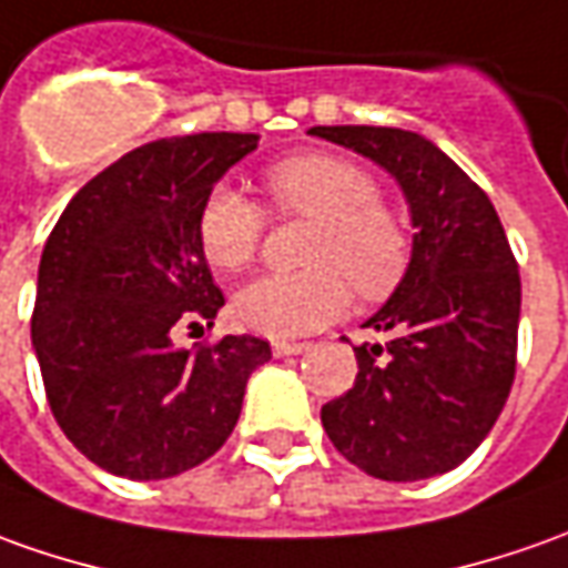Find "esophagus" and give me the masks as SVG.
<instances>
[{"label": "esophagus", "mask_w": 568, "mask_h": 568, "mask_svg": "<svg viewBox=\"0 0 568 568\" xmlns=\"http://www.w3.org/2000/svg\"><path fill=\"white\" fill-rule=\"evenodd\" d=\"M304 351H311L307 342H273V354L276 357H292V354H304Z\"/></svg>", "instance_id": "esophagus-1"}]
</instances>
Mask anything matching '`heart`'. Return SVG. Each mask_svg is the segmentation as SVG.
<instances>
[{"mask_svg":"<svg viewBox=\"0 0 568 568\" xmlns=\"http://www.w3.org/2000/svg\"><path fill=\"white\" fill-rule=\"evenodd\" d=\"M270 204L283 217H307L298 273H267L242 285L233 316L242 329L295 338L329 326L348 307V284L364 298L395 288L407 267V230L379 202V183L357 161L326 152L283 158L264 171ZM199 248L220 273L254 261L264 235V211L239 189L220 183L199 211Z\"/></svg>","mask_w":568,"mask_h":568,"instance_id":"1","label":"heart"}]
</instances>
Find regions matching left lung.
<instances>
[{
  "label": "left lung",
  "mask_w": 568,
  "mask_h": 568,
  "mask_svg": "<svg viewBox=\"0 0 568 568\" xmlns=\"http://www.w3.org/2000/svg\"><path fill=\"white\" fill-rule=\"evenodd\" d=\"M392 173L414 220L404 280L364 326L357 379L323 404L338 454L366 476L419 481L460 466L491 432L516 376L523 285L488 195L435 142L397 126H314Z\"/></svg>",
  "instance_id": "8db88e82"
}]
</instances>
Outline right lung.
Here are the masks:
<instances>
[{
    "mask_svg": "<svg viewBox=\"0 0 568 568\" xmlns=\"http://www.w3.org/2000/svg\"><path fill=\"white\" fill-rule=\"evenodd\" d=\"M254 149V133L133 149L73 195L42 248L30 335L45 397L73 447L114 476L171 478L214 457L270 361L254 335L173 345L180 323L214 326L223 307L195 226Z\"/></svg>",
    "mask_w": 568,
    "mask_h": 568,
    "instance_id": "add662e5",
    "label": "right lung"
}]
</instances>
